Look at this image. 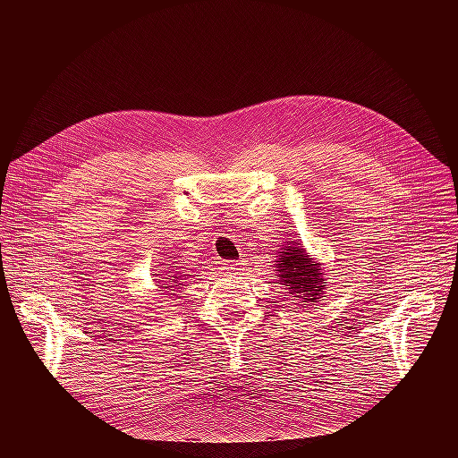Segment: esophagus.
Returning <instances> with one entry per match:
<instances>
[{
  "mask_svg": "<svg viewBox=\"0 0 458 458\" xmlns=\"http://www.w3.org/2000/svg\"><path fill=\"white\" fill-rule=\"evenodd\" d=\"M225 266H226L228 273H242V271H245L247 263L243 259H230L225 263Z\"/></svg>",
  "mask_w": 458,
  "mask_h": 458,
  "instance_id": "1",
  "label": "esophagus"
}]
</instances>
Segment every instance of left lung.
I'll return each instance as SVG.
<instances>
[{
	"label": "left lung",
	"instance_id": "left-lung-1",
	"mask_svg": "<svg viewBox=\"0 0 458 458\" xmlns=\"http://www.w3.org/2000/svg\"><path fill=\"white\" fill-rule=\"evenodd\" d=\"M287 252H282L276 266H278V284L285 285V290L292 295L297 293V297L304 299L302 302H316L325 290V282L321 278V269L316 267V263L311 261L302 249H292L285 247Z\"/></svg>",
	"mask_w": 458,
	"mask_h": 458
}]
</instances>
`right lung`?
<instances>
[{"label":"right lung","instance_id":"right-lung-1","mask_svg":"<svg viewBox=\"0 0 458 458\" xmlns=\"http://www.w3.org/2000/svg\"><path fill=\"white\" fill-rule=\"evenodd\" d=\"M173 267V266H171ZM168 273H171V271H168ZM174 280H178V276H171V278H166V282H171V284H174ZM166 282H161V287H165V290H166V287H173V285H168ZM159 284V282H157Z\"/></svg>","mask_w":458,"mask_h":458}]
</instances>
